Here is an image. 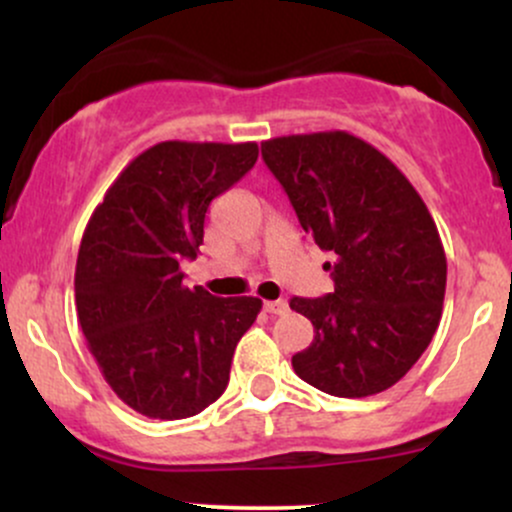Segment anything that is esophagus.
I'll list each match as a JSON object with an SVG mask.
<instances>
[{"label": "esophagus", "instance_id": "1", "mask_svg": "<svg viewBox=\"0 0 512 512\" xmlns=\"http://www.w3.org/2000/svg\"><path fill=\"white\" fill-rule=\"evenodd\" d=\"M264 310H267L269 315H286L289 313V303L286 301H267L264 303Z\"/></svg>", "mask_w": 512, "mask_h": 512}]
</instances>
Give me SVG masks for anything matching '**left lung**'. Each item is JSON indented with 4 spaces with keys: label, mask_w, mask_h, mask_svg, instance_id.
I'll return each mask as SVG.
<instances>
[{
    "label": "left lung",
    "mask_w": 512,
    "mask_h": 512,
    "mask_svg": "<svg viewBox=\"0 0 512 512\" xmlns=\"http://www.w3.org/2000/svg\"><path fill=\"white\" fill-rule=\"evenodd\" d=\"M262 158L334 260L325 264L332 293L289 303L315 327L293 370L327 395H378L438 330L448 262L436 223L402 170L349 132L269 139Z\"/></svg>",
    "instance_id": "8db88e82"
}]
</instances>
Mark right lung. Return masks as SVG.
I'll return each mask as SVG.
<instances>
[{
  "mask_svg": "<svg viewBox=\"0 0 512 512\" xmlns=\"http://www.w3.org/2000/svg\"><path fill=\"white\" fill-rule=\"evenodd\" d=\"M257 144L161 142L134 158L93 211L74 291L103 378L149 419H187L223 395L233 351L260 313L252 296L182 284L211 199L257 161Z\"/></svg>",
  "mask_w": 512,
  "mask_h": 512,
  "instance_id": "obj_1",
  "label": "right lung"
}]
</instances>
